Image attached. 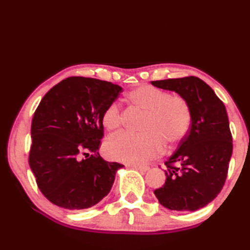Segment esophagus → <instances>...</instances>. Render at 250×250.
Here are the masks:
<instances>
[{
  "mask_svg": "<svg viewBox=\"0 0 250 250\" xmlns=\"http://www.w3.org/2000/svg\"><path fill=\"white\" fill-rule=\"evenodd\" d=\"M128 167L135 168V170H139V171H142V172H146L149 170V167L146 166H140V164H128Z\"/></svg>",
  "mask_w": 250,
  "mask_h": 250,
  "instance_id": "1",
  "label": "esophagus"
}]
</instances>
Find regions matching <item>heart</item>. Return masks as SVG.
Listing matches in <instances>:
<instances>
[{"instance_id":"b5f03b06","label":"heart","mask_w":250,"mask_h":250,"mask_svg":"<svg viewBox=\"0 0 250 250\" xmlns=\"http://www.w3.org/2000/svg\"><path fill=\"white\" fill-rule=\"evenodd\" d=\"M126 99L145 113L139 135L121 134L105 143L104 152L110 159L139 163L172 150L184 140L192 124V112L186 100L171 96L160 88L141 84L126 94ZM104 128L116 133L121 126V112L117 104H110L101 115Z\"/></svg>"}]
</instances>
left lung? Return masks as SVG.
Masks as SVG:
<instances>
[{"label": "left lung", "mask_w": 250, "mask_h": 250, "mask_svg": "<svg viewBox=\"0 0 250 250\" xmlns=\"http://www.w3.org/2000/svg\"><path fill=\"white\" fill-rule=\"evenodd\" d=\"M175 91L192 112L188 135L166 162L167 180L154 194L171 210H196L222 191L232 153V139L225 105L202 79L184 78L151 82Z\"/></svg>", "instance_id": "left-lung-1"}]
</instances>
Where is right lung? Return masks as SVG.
Wrapping results in <instances>:
<instances>
[{
    "instance_id": "right-lung-1",
    "label": "right lung",
    "mask_w": 250,
    "mask_h": 250,
    "mask_svg": "<svg viewBox=\"0 0 250 250\" xmlns=\"http://www.w3.org/2000/svg\"><path fill=\"white\" fill-rule=\"evenodd\" d=\"M121 91L109 82L69 77L41 100L32 120L28 163L41 192L53 204L83 209L108 195L124 166L99 154L101 115Z\"/></svg>"
}]
</instances>
